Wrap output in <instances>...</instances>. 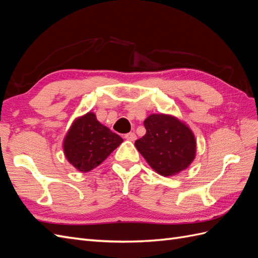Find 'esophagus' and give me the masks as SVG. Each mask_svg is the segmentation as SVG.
Returning a JSON list of instances; mask_svg holds the SVG:
<instances>
[{
	"label": "esophagus",
	"instance_id": "obj_1",
	"mask_svg": "<svg viewBox=\"0 0 258 258\" xmlns=\"http://www.w3.org/2000/svg\"><path fill=\"white\" fill-rule=\"evenodd\" d=\"M124 139L128 140V141L134 142V141H136V140H137V136H136L135 132H129V134L124 135Z\"/></svg>",
	"mask_w": 258,
	"mask_h": 258
}]
</instances>
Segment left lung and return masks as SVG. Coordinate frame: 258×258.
Returning a JSON list of instances; mask_svg holds the SVG:
<instances>
[{"instance_id":"left-lung-1","label":"left lung","mask_w":258,"mask_h":258,"mask_svg":"<svg viewBox=\"0 0 258 258\" xmlns=\"http://www.w3.org/2000/svg\"><path fill=\"white\" fill-rule=\"evenodd\" d=\"M146 134L135 145L151 168L162 176H173L189 167L197 142L191 129L168 114H151L144 120Z\"/></svg>"}]
</instances>
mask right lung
Here are the masks:
<instances>
[{
  "label": "right lung",
  "mask_w": 258,
  "mask_h": 258,
  "mask_svg": "<svg viewBox=\"0 0 258 258\" xmlns=\"http://www.w3.org/2000/svg\"><path fill=\"white\" fill-rule=\"evenodd\" d=\"M123 140L88 112L72 122L63 140L66 158L81 172H88L102 163Z\"/></svg>",
  "instance_id": "obj_1"
}]
</instances>
